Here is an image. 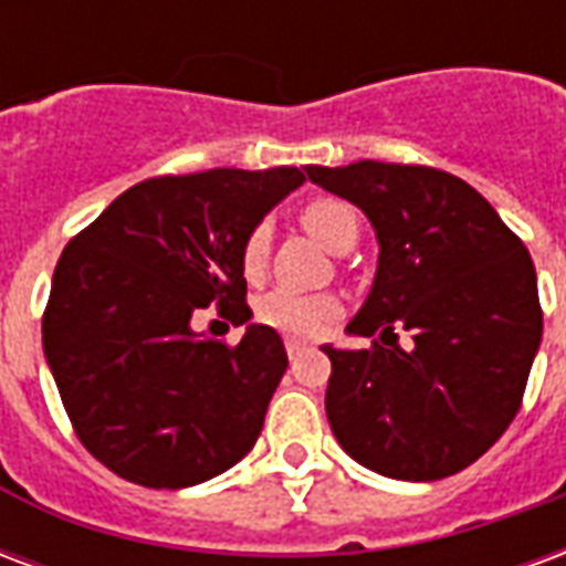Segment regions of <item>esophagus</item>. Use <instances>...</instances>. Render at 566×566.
<instances>
[{
	"label": "esophagus",
	"mask_w": 566,
	"mask_h": 566,
	"mask_svg": "<svg viewBox=\"0 0 566 566\" xmlns=\"http://www.w3.org/2000/svg\"><path fill=\"white\" fill-rule=\"evenodd\" d=\"M284 348H287V357H291V360H296V357L303 355V352H308V343L306 339H287V343H284Z\"/></svg>",
	"instance_id": "34e87169"
}]
</instances>
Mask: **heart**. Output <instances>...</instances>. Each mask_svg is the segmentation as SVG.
I'll return each instance as SVG.
<instances>
[{
    "label": "heart",
    "instance_id": "b5f03b06",
    "mask_svg": "<svg viewBox=\"0 0 566 566\" xmlns=\"http://www.w3.org/2000/svg\"><path fill=\"white\" fill-rule=\"evenodd\" d=\"M300 221L306 227V233L318 239L333 254L355 248L360 235V218L345 199H312L306 202V209L300 211ZM266 258H270V227L258 223L242 245V270L248 279H258L260 272L266 270ZM258 318L272 331L287 333V336H318L327 324L339 318V300L331 294H296L287 287H275L258 300Z\"/></svg>",
    "mask_w": 566,
    "mask_h": 566
}]
</instances>
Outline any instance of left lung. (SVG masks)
Instances as JSON below:
<instances>
[{"mask_svg":"<svg viewBox=\"0 0 566 566\" xmlns=\"http://www.w3.org/2000/svg\"><path fill=\"white\" fill-rule=\"evenodd\" d=\"M312 185L367 214L376 279L348 336L324 345L327 421L360 467L433 482L479 461L522 406L543 339L534 260L479 190L430 166L357 160L306 166ZM394 326L413 348H387Z\"/></svg>","mask_w":566,"mask_h":566,"instance_id":"1","label":"left lung"}]
</instances>
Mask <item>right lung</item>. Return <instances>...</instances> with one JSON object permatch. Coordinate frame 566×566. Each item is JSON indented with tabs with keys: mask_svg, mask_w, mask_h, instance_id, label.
Instances as JSON below:
<instances>
[{
	"mask_svg": "<svg viewBox=\"0 0 566 566\" xmlns=\"http://www.w3.org/2000/svg\"><path fill=\"white\" fill-rule=\"evenodd\" d=\"M306 181L296 166L209 169L129 187L60 254L42 345L84 449L145 488H190L254 449L287 352L266 324L239 345L193 315L218 303L239 324L245 235Z\"/></svg>",
	"mask_w": 566,
	"mask_h": 566,
	"instance_id": "add662e5",
	"label": "right lung"
}]
</instances>
